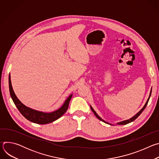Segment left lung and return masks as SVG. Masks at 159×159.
Returning <instances> with one entry per match:
<instances>
[{
    "label": "left lung",
    "instance_id": "8db88e82",
    "mask_svg": "<svg viewBox=\"0 0 159 159\" xmlns=\"http://www.w3.org/2000/svg\"><path fill=\"white\" fill-rule=\"evenodd\" d=\"M151 93H152V90H151V91H150V96H149V98H148V100H147V102L145 103V106H143V107L137 113V115H135L133 118H131V119H129V120H125V121H121V122H120V123H118L117 124L118 125H126V124H128V123H131V122H132V121H133L134 120H135L136 119H137L141 114H142V112L143 111V110L145 109V108L146 107V106H147V104H148V101H149V99H150V96H151ZM90 109H91V110H92V111L94 112V115L97 117V118H98L99 120H101V121H103V122H104V123H107V122H106L105 121H104L103 120H102L98 115V114L96 112V111L93 109V107L90 106Z\"/></svg>",
    "mask_w": 159,
    "mask_h": 159
}]
</instances>
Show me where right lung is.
Instances as JSON below:
<instances>
[{"mask_svg":"<svg viewBox=\"0 0 159 159\" xmlns=\"http://www.w3.org/2000/svg\"><path fill=\"white\" fill-rule=\"evenodd\" d=\"M9 85L11 96L13 100L14 103L15 104V105L16 106L17 108L21 113L22 115L25 118H26L28 120L33 123L40 125L48 124L60 118L68 109L69 102L72 97V94H71L65 101L63 105L58 110L50 113L43 112L26 107L17 99V98L14 93V90L12 87L10 75L9 77Z\"/></svg>","mask_w":159,"mask_h":159,"instance_id":"add662e5","label":"right lung"}]
</instances>
